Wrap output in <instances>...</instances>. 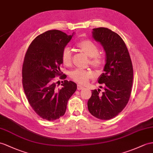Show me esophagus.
Listing matches in <instances>:
<instances>
[{
	"mask_svg": "<svg viewBox=\"0 0 153 153\" xmlns=\"http://www.w3.org/2000/svg\"><path fill=\"white\" fill-rule=\"evenodd\" d=\"M84 87H83V86H82V85H77V89L78 90H80V89H84Z\"/></svg>",
	"mask_w": 153,
	"mask_h": 153,
	"instance_id": "1",
	"label": "esophagus"
}]
</instances>
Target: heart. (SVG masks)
<instances>
[{
    "mask_svg": "<svg viewBox=\"0 0 153 153\" xmlns=\"http://www.w3.org/2000/svg\"><path fill=\"white\" fill-rule=\"evenodd\" d=\"M76 47L82 53L89 57L88 64L96 69H100L105 65V56L99 52V47L95 42L90 39H82L76 44ZM62 61L65 66H71L72 64V53L71 49L66 47L62 51ZM94 73L89 69H76L70 73V77L80 84H85L89 79L94 77Z\"/></svg>",
    "mask_w": 153,
    "mask_h": 153,
    "instance_id": "1",
    "label": "heart"
}]
</instances>
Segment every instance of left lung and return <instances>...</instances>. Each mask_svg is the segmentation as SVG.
Masks as SVG:
<instances>
[{
    "label": "left lung",
    "instance_id": "obj_1",
    "mask_svg": "<svg viewBox=\"0 0 153 153\" xmlns=\"http://www.w3.org/2000/svg\"><path fill=\"white\" fill-rule=\"evenodd\" d=\"M93 30L94 38L101 43L106 54L105 73L98 81L105 86L102 93L100 89L92 90L88 108L94 117L108 120L120 114L128 102L133 82L132 64L124 41L117 33L104 27Z\"/></svg>",
    "mask_w": 153,
    "mask_h": 153
}]
</instances>
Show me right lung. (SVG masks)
<instances>
[{
    "label": "right lung",
    "mask_w": 153,
    "mask_h": 153,
    "mask_svg": "<svg viewBox=\"0 0 153 153\" xmlns=\"http://www.w3.org/2000/svg\"><path fill=\"white\" fill-rule=\"evenodd\" d=\"M72 36L58 30H48L32 41L25 54L22 68L25 94L32 109L45 120L63 116L76 89V84L65 80L67 76L59 68L62 51ZM56 76L64 80L60 89L57 88Z\"/></svg>",
    "instance_id": "obj_1"
}]
</instances>
